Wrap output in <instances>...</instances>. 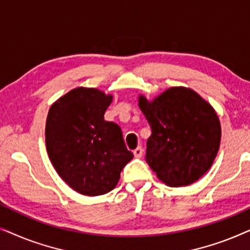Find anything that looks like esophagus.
<instances>
[{"instance_id": "34e87169", "label": "esophagus", "mask_w": 250, "mask_h": 250, "mask_svg": "<svg viewBox=\"0 0 250 250\" xmlns=\"http://www.w3.org/2000/svg\"><path fill=\"white\" fill-rule=\"evenodd\" d=\"M133 155H134L135 158H141L143 155V149L141 146H138L135 150H133Z\"/></svg>"}]
</instances>
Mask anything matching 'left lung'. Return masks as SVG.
I'll return each instance as SVG.
<instances>
[{"instance_id": "1", "label": "left lung", "mask_w": 250, "mask_h": 250, "mask_svg": "<svg viewBox=\"0 0 250 250\" xmlns=\"http://www.w3.org/2000/svg\"><path fill=\"white\" fill-rule=\"evenodd\" d=\"M139 108L151 135L146 159L166 186L192 184L213 165L221 145V123L215 109L196 91L167 88L149 101L139 95Z\"/></svg>"}]
</instances>
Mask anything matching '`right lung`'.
Here are the masks:
<instances>
[{
	"mask_svg": "<svg viewBox=\"0 0 250 250\" xmlns=\"http://www.w3.org/2000/svg\"><path fill=\"white\" fill-rule=\"evenodd\" d=\"M112 95L76 87L58 99L47 112L45 146L59 176L76 192L100 196L115 189L133 158L121 127L104 121Z\"/></svg>",
	"mask_w": 250,
	"mask_h": 250,
	"instance_id": "obj_1",
	"label": "right lung"
}]
</instances>
